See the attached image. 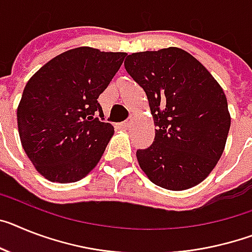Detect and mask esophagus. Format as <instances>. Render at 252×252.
Returning a JSON list of instances; mask_svg holds the SVG:
<instances>
[{
    "instance_id": "obj_1",
    "label": "esophagus",
    "mask_w": 252,
    "mask_h": 252,
    "mask_svg": "<svg viewBox=\"0 0 252 252\" xmlns=\"http://www.w3.org/2000/svg\"><path fill=\"white\" fill-rule=\"evenodd\" d=\"M133 126V120H126V122H123L122 124H120V126H122L123 129H129L130 126Z\"/></svg>"
}]
</instances>
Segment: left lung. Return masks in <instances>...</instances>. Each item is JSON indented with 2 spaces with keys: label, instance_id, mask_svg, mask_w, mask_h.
Segmentation results:
<instances>
[{
  "label": "left lung",
  "instance_id": "1",
  "mask_svg": "<svg viewBox=\"0 0 252 252\" xmlns=\"http://www.w3.org/2000/svg\"><path fill=\"white\" fill-rule=\"evenodd\" d=\"M126 70L146 92L155 139L137 160L158 187L200 185L223 155L230 114L223 88L204 65L178 47L129 55Z\"/></svg>",
  "mask_w": 252,
  "mask_h": 252
}]
</instances>
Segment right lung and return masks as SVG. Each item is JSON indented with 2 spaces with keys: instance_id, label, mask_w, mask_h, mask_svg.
<instances>
[{
  "instance_id": "obj_1",
  "label": "right lung",
  "mask_w": 252,
  "mask_h": 252,
  "mask_svg": "<svg viewBox=\"0 0 252 252\" xmlns=\"http://www.w3.org/2000/svg\"><path fill=\"white\" fill-rule=\"evenodd\" d=\"M126 52L82 46L58 55L32 75L16 118L23 149L42 177L71 183L100 161L114 126L96 118L98 96L122 66Z\"/></svg>"
}]
</instances>
